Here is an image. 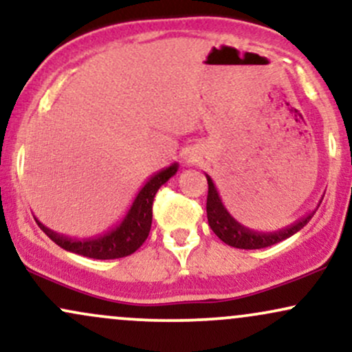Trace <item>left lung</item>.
Instances as JSON below:
<instances>
[{
    "label": "left lung",
    "mask_w": 352,
    "mask_h": 352,
    "mask_svg": "<svg viewBox=\"0 0 352 352\" xmlns=\"http://www.w3.org/2000/svg\"><path fill=\"white\" fill-rule=\"evenodd\" d=\"M207 182H208V195H207V218H208V225L210 228L213 230V233L220 238L223 243H227L233 248H241V250H260V248H266V246H272L274 243H280V241L286 240L294 233H298L300 230L305 227L306 223L313 218L314 213L321 204L319 200L318 207L313 210V212L308 213V215L301 217L300 220H296L294 223L288 225V227L276 230V232H270V233H261V232H254V230H250L243 227L228 213V210L225 208L223 201L220 199V193L213 184V180L210 179V175H207ZM324 197V195H322Z\"/></svg>",
    "instance_id": "obj_1"
}]
</instances>
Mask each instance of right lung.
Here are the masks:
<instances>
[{
    "instance_id": "1",
    "label": "right lung",
    "mask_w": 352,
    "mask_h": 352,
    "mask_svg": "<svg viewBox=\"0 0 352 352\" xmlns=\"http://www.w3.org/2000/svg\"><path fill=\"white\" fill-rule=\"evenodd\" d=\"M179 170V164H172L170 167L157 172L151 179L145 182V185L139 190L137 197L132 201L131 208L125 213L120 223L102 235L92 238H69L60 233L52 232L46 225H43L38 218H34L39 228L46 233L47 236L64 248L66 252L82 254V256L94 258V260H116V258L129 256L139 250L145 240H147L148 232L152 227V204L157 190L173 177Z\"/></svg>"
}]
</instances>
